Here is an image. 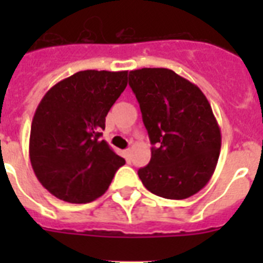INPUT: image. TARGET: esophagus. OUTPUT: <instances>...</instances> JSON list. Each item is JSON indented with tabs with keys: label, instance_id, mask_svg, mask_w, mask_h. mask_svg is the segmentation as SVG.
I'll use <instances>...</instances> for the list:
<instances>
[{
	"label": "esophagus",
	"instance_id": "34e87169",
	"mask_svg": "<svg viewBox=\"0 0 263 263\" xmlns=\"http://www.w3.org/2000/svg\"><path fill=\"white\" fill-rule=\"evenodd\" d=\"M131 154H132L131 148H127V150H124V157H125L127 160H129V158H131Z\"/></svg>",
	"mask_w": 263,
	"mask_h": 263
}]
</instances>
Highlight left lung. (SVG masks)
<instances>
[{
	"instance_id": "obj_1",
	"label": "left lung",
	"mask_w": 263,
	"mask_h": 263,
	"mask_svg": "<svg viewBox=\"0 0 263 263\" xmlns=\"http://www.w3.org/2000/svg\"><path fill=\"white\" fill-rule=\"evenodd\" d=\"M129 86L154 146L139 179L158 196L190 198L209 183L220 157L221 131L208 98L166 68L131 71Z\"/></svg>"
}]
</instances>
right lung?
<instances>
[{"mask_svg": "<svg viewBox=\"0 0 263 263\" xmlns=\"http://www.w3.org/2000/svg\"><path fill=\"white\" fill-rule=\"evenodd\" d=\"M127 71H88L61 80L35 110L30 160L43 187L55 198L87 203L103 195L125 164L101 140L105 117L127 87Z\"/></svg>", "mask_w": 263, "mask_h": 263, "instance_id": "1", "label": "right lung"}]
</instances>
